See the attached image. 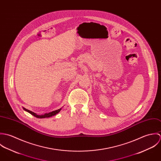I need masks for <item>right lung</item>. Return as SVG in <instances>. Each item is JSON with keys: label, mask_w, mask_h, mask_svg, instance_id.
<instances>
[{"label": "right lung", "mask_w": 161, "mask_h": 161, "mask_svg": "<svg viewBox=\"0 0 161 161\" xmlns=\"http://www.w3.org/2000/svg\"><path fill=\"white\" fill-rule=\"evenodd\" d=\"M23 108L25 111L28 112V113L30 114L31 115H33L34 116H35V117H36V118H49V117L54 116V115L58 114L61 110V109H62V108H59V109H58V110H54V111L51 112H49V113H48V114H45L44 115H37L36 114H35V113H34V112H31V111H30V110L26 109V108H24V107H23Z\"/></svg>", "instance_id": "right-lung-1"}]
</instances>
